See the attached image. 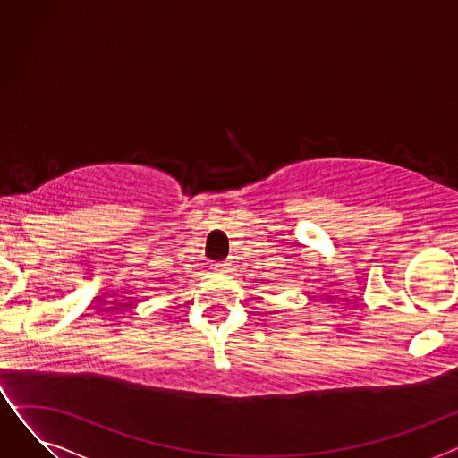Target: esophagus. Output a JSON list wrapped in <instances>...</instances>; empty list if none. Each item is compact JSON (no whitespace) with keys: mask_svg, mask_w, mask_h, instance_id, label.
Masks as SVG:
<instances>
[{"mask_svg":"<svg viewBox=\"0 0 458 458\" xmlns=\"http://www.w3.org/2000/svg\"><path fill=\"white\" fill-rule=\"evenodd\" d=\"M216 271H221V273H228L230 269H232V263L230 261H221V263H216Z\"/></svg>","mask_w":458,"mask_h":458,"instance_id":"obj_1","label":"esophagus"}]
</instances>
